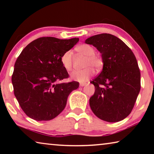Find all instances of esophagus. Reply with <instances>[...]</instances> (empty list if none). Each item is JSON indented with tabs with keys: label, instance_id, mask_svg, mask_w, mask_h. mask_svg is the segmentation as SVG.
<instances>
[{
	"label": "esophagus",
	"instance_id": "34e87169",
	"mask_svg": "<svg viewBox=\"0 0 154 154\" xmlns=\"http://www.w3.org/2000/svg\"><path fill=\"white\" fill-rule=\"evenodd\" d=\"M86 85V83H80V84H79V85L81 87H83V86H85V85Z\"/></svg>",
	"mask_w": 154,
	"mask_h": 154
}]
</instances>
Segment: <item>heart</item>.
Listing matches in <instances>:
<instances>
[{
	"mask_svg": "<svg viewBox=\"0 0 154 154\" xmlns=\"http://www.w3.org/2000/svg\"><path fill=\"white\" fill-rule=\"evenodd\" d=\"M76 50L85 57L83 67L85 69L75 71L71 73V79L79 82H85L94 74L96 71H100L103 65V58L98 54H95V49L92 46L88 44H82L78 46ZM60 62L65 70L71 71L72 69V52L71 50L65 51L60 58Z\"/></svg>",
	"mask_w": 154,
	"mask_h": 154,
	"instance_id": "1",
	"label": "heart"
}]
</instances>
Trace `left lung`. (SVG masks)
Instances as JSON below:
<instances>
[{"instance_id":"1","label":"left lung","mask_w":154,"mask_h":154,"mask_svg":"<svg viewBox=\"0 0 154 154\" xmlns=\"http://www.w3.org/2000/svg\"><path fill=\"white\" fill-rule=\"evenodd\" d=\"M85 43L96 48L103 60V71L90 82L95 87L90 108L104 121H121L131 113L140 90L136 57L123 41L111 34L92 36Z\"/></svg>"}]
</instances>
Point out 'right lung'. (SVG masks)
Listing matches in <instances>:
<instances>
[{"mask_svg": "<svg viewBox=\"0 0 154 154\" xmlns=\"http://www.w3.org/2000/svg\"><path fill=\"white\" fill-rule=\"evenodd\" d=\"M79 41L41 37L21 52L14 65L11 81L15 96L26 116L36 121L55 118L66 105L67 98L79 82L58 83L69 77L60 58Z\"/></svg>", "mask_w": 154, "mask_h": 154, "instance_id": "1", "label": "right lung"}]
</instances>
